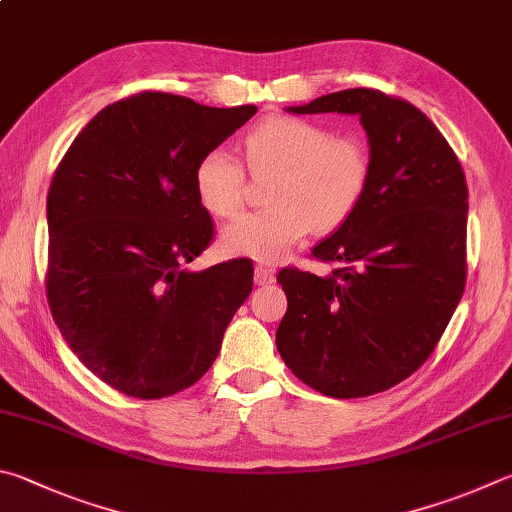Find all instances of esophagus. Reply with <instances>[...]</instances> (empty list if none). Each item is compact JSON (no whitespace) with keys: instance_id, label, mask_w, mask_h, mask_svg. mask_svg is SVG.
Listing matches in <instances>:
<instances>
[{"instance_id":"esophagus-1","label":"esophagus","mask_w":512,"mask_h":512,"mask_svg":"<svg viewBox=\"0 0 512 512\" xmlns=\"http://www.w3.org/2000/svg\"><path fill=\"white\" fill-rule=\"evenodd\" d=\"M275 282V273L271 266H264V264H257L255 266V284L257 286H266V284H273Z\"/></svg>"}]
</instances>
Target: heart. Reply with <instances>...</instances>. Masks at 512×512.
Segmentation results:
<instances>
[{
	"label": "heart",
	"mask_w": 512,
	"mask_h": 512,
	"mask_svg": "<svg viewBox=\"0 0 512 512\" xmlns=\"http://www.w3.org/2000/svg\"><path fill=\"white\" fill-rule=\"evenodd\" d=\"M253 176H273L271 208L237 217L221 232L228 255L277 262L309 232L345 224L365 197L371 156L356 136L295 116H271L244 138ZM194 190L210 215L228 219L246 201V170L224 147L206 152L194 167Z\"/></svg>",
	"instance_id": "obj_1"
}]
</instances>
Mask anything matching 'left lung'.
<instances>
[{
    "label": "left lung",
    "instance_id": "8db88e82",
    "mask_svg": "<svg viewBox=\"0 0 512 512\" xmlns=\"http://www.w3.org/2000/svg\"><path fill=\"white\" fill-rule=\"evenodd\" d=\"M288 111L358 114L371 176L356 212L311 250L340 268L277 275L288 300L277 351L324 396L385 392L432 356L466 288L463 167L421 109L378 89L336 91Z\"/></svg>",
    "mask_w": 512,
    "mask_h": 512
}]
</instances>
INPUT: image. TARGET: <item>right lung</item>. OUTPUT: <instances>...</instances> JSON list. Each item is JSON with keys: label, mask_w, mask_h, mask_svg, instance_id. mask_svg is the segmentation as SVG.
Masks as SVG:
<instances>
[{"label": "right lung", "mask_w": 512, "mask_h": 512, "mask_svg": "<svg viewBox=\"0 0 512 512\" xmlns=\"http://www.w3.org/2000/svg\"><path fill=\"white\" fill-rule=\"evenodd\" d=\"M141 91L89 120L53 174L46 300L82 365L127 396L183 392L212 367L253 262L190 273L215 224L194 167L255 116Z\"/></svg>", "instance_id": "1"}]
</instances>
